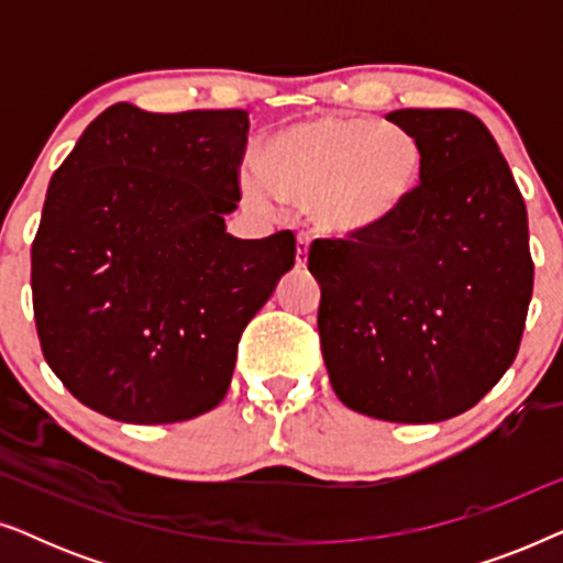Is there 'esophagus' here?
I'll list each match as a JSON object with an SVG mask.
<instances>
[{
    "mask_svg": "<svg viewBox=\"0 0 563 563\" xmlns=\"http://www.w3.org/2000/svg\"><path fill=\"white\" fill-rule=\"evenodd\" d=\"M307 253H310V238L297 235V266L307 264Z\"/></svg>",
    "mask_w": 563,
    "mask_h": 563,
    "instance_id": "obj_1",
    "label": "esophagus"
}]
</instances>
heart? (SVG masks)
<instances>
[{
    "mask_svg": "<svg viewBox=\"0 0 563 563\" xmlns=\"http://www.w3.org/2000/svg\"><path fill=\"white\" fill-rule=\"evenodd\" d=\"M426 151L418 135L391 122L325 114L279 130L266 145V168L249 161L241 187L253 202L310 207L325 235L361 238L387 228L422 184Z\"/></svg>",
    "mask_w": 563,
    "mask_h": 563,
    "instance_id": "obj_1",
    "label": "heart"
}]
</instances>
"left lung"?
Here are the masks:
<instances>
[{
	"label": "left lung",
	"mask_w": 563,
	"mask_h": 563,
	"mask_svg": "<svg viewBox=\"0 0 563 563\" xmlns=\"http://www.w3.org/2000/svg\"><path fill=\"white\" fill-rule=\"evenodd\" d=\"M418 135V195L387 228L314 241L322 361L338 399L389 422L472 410L518 356L533 295L528 212L487 125L464 110H395Z\"/></svg>",
	"instance_id": "obj_1"
}]
</instances>
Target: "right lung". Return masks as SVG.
<instances>
[{"mask_svg":"<svg viewBox=\"0 0 563 563\" xmlns=\"http://www.w3.org/2000/svg\"><path fill=\"white\" fill-rule=\"evenodd\" d=\"M245 110L118 102L51 176L33 241L43 356L81 405L133 426L210 412L238 341L295 266V233L243 241Z\"/></svg>","mask_w":563,"mask_h":563,"instance_id":"add662e5","label":"right lung"}]
</instances>
